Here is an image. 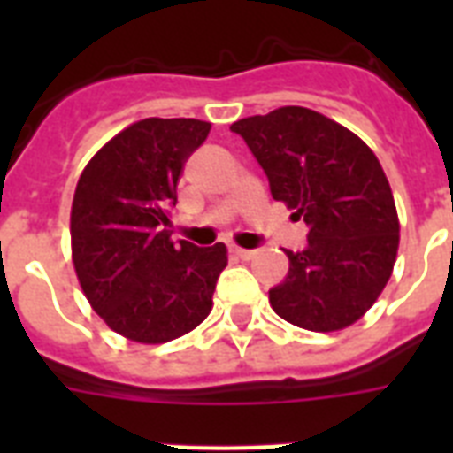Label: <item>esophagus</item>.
I'll return each instance as SVG.
<instances>
[{
    "label": "esophagus",
    "instance_id": "1",
    "mask_svg": "<svg viewBox=\"0 0 453 453\" xmlns=\"http://www.w3.org/2000/svg\"><path fill=\"white\" fill-rule=\"evenodd\" d=\"M233 254L237 256V258H242V261H249V258H254L256 251H254V249H240V247H233Z\"/></svg>",
    "mask_w": 453,
    "mask_h": 453
}]
</instances>
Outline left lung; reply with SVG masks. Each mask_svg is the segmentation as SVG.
<instances>
[{
    "mask_svg": "<svg viewBox=\"0 0 453 453\" xmlns=\"http://www.w3.org/2000/svg\"><path fill=\"white\" fill-rule=\"evenodd\" d=\"M261 164L277 202L296 209L308 244L289 251V273L270 305L310 331L350 326L393 273L400 223L386 173L369 145L315 110L287 105L230 127Z\"/></svg>",
    "mask_w": 453,
    "mask_h": 453,
    "instance_id": "left-lung-1",
    "label": "left lung"
}]
</instances>
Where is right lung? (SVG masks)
<instances>
[{"label":"right lung","mask_w":453,"mask_h":453,"mask_svg":"<svg viewBox=\"0 0 453 453\" xmlns=\"http://www.w3.org/2000/svg\"><path fill=\"white\" fill-rule=\"evenodd\" d=\"M211 124L150 117L96 152L74 190L70 234L77 277L110 329L166 343L211 312L226 244L171 242V209L185 162Z\"/></svg>","instance_id":"add662e5"}]
</instances>
